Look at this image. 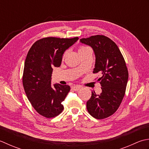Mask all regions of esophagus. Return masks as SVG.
Masks as SVG:
<instances>
[{
	"label": "esophagus",
	"instance_id": "1",
	"mask_svg": "<svg viewBox=\"0 0 149 149\" xmlns=\"http://www.w3.org/2000/svg\"><path fill=\"white\" fill-rule=\"evenodd\" d=\"M81 87L80 86H74L72 87V89L73 91H78V90L80 89Z\"/></svg>",
	"mask_w": 149,
	"mask_h": 149
}]
</instances>
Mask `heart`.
I'll use <instances>...</instances> for the list:
<instances>
[{"instance_id":"1","label":"heart","mask_w":149,"mask_h":149,"mask_svg":"<svg viewBox=\"0 0 149 149\" xmlns=\"http://www.w3.org/2000/svg\"><path fill=\"white\" fill-rule=\"evenodd\" d=\"M88 49H89V48L88 47H86V46H81L80 48H79L78 52L80 53V52H81V51H85V50Z\"/></svg>"}]
</instances>
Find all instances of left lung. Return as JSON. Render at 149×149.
<instances>
[{
	"label": "left lung",
	"instance_id": "left-lung-1",
	"mask_svg": "<svg viewBox=\"0 0 149 149\" xmlns=\"http://www.w3.org/2000/svg\"><path fill=\"white\" fill-rule=\"evenodd\" d=\"M80 42L92 47L96 58L93 72L102 75L98 80L102 93L92 91L87 109L96 119H104L117 111L125 95L129 78L125 60L117 45L107 36H92Z\"/></svg>",
	"mask_w": 149,
	"mask_h": 149
}]
</instances>
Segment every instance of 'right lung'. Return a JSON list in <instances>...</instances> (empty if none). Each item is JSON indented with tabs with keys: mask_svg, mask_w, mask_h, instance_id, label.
Instances as JSON below:
<instances>
[{
	"mask_svg": "<svg viewBox=\"0 0 149 149\" xmlns=\"http://www.w3.org/2000/svg\"><path fill=\"white\" fill-rule=\"evenodd\" d=\"M47 37L35 42L24 63L23 86L29 101L37 113L50 118L62 113V102L70 91L69 86L51 84L53 68L61 65L62 56L78 40Z\"/></svg>",
	"mask_w": 149,
	"mask_h": 149,
	"instance_id": "right-lung-1",
	"label": "right lung"
}]
</instances>
